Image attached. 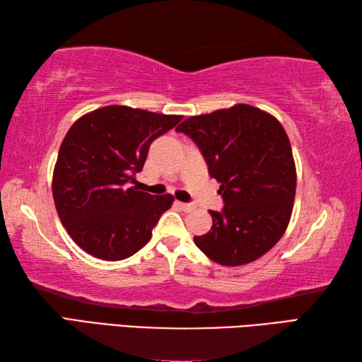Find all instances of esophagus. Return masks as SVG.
<instances>
[{
	"label": "esophagus",
	"mask_w": 362,
	"mask_h": 362,
	"mask_svg": "<svg viewBox=\"0 0 362 362\" xmlns=\"http://www.w3.org/2000/svg\"><path fill=\"white\" fill-rule=\"evenodd\" d=\"M177 205L180 206V209L183 210V211H187V213H189V211H193V210H196V204H185V202H177Z\"/></svg>",
	"instance_id": "esophagus-1"
}]
</instances>
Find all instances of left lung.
I'll use <instances>...</instances> for the list:
<instances>
[{
  "instance_id": "obj_1",
  "label": "left lung",
  "mask_w": 362,
  "mask_h": 362,
  "mask_svg": "<svg viewBox=\"0 0 362 362\" xmlns=\"http://www.w3.org/2000/svg\"><path fill=\"white\" fill-rule=\"evenodd\" d=\"M188 135L221 187L222 211L194 243L222 266H243L279 243L294 206L297 174L289 138L272 115L247 104L199 115L177 126Z\"/></svg>"
}]
</instances>
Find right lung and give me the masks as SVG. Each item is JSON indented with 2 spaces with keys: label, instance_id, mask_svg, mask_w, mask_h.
<instances>
[{
  "label": "right lung",
  "instance_id": "obj_1",
  "mask_svg": "<svg viewBox=\"0 0 362 362\" xmlns=\"http://www.w3.org/2000/svg\"><path fill=\"white\" fill-rule=\"evenodd\" d=\"M180 119L107 105L70 127L54 168L52 197L60 222L82 250L119 261L149 243L174 197L143 193L130 183L143 169L151 143Z\"/></svg>",
  "mask_w": 362,
  "mask_h": 362
}]
</instances>
